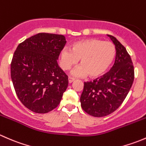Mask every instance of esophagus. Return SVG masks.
<instances>
[{
	"label": "esophagus",
	"instance_id": "34e87169",
	"mask_svg": "<svg viewBox=\"0 0 146 146\" xmlns=\"http://www.w3.org/2000/svg\"><path fill=\"white\" fill-rule=\"evenodd\" d=\"M74 80H75V79L73 78H71V77L68 78V82H69V83H71V82H73V81H74Z\"/></svg>",
	"mask_w": 146,
	"mask_h": 146
}]
</instances>
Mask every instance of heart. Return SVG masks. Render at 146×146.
<instances>
[{
    "label": "heart",
    "instance_id": "1",
    "mask_svg": "<svg viewBox=\"0 0 146 146\" xmlns=\"http://www.w3.org/2000/svg\"><path fill=\"white\" fill-rule=\"evenodd\" d=\"M116 55L115 46L110 42L90 39L73 44L71 50L61 51V66L63 70H69L80 59V66L71 72L73 76L99 77L104 74L112 64Z\"/></svg>",
    "mask_w": 146,
    "mask_h": 146
}]
</instances>
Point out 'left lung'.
Masks as SVG:
<instances>
[{
	"label": "left lung",
	"instance_id": "obj_1",
	"mask_svg": "<svg viewBox=\"0 0 146 146\" xmlns=\"http://www.w3.org/2000/svg\"><path fill=\"white\" fill-rule=\"evenodd\" d=\"M115 46V62L111 70L93 81L84 83L80 96L82 110L95 117L114 112L122 104L133 84L134 69L126 48L114 36L107 35Z\"/></svg>",
	"mask_w": 146,
	"mask_h": 146
}]
</instances>
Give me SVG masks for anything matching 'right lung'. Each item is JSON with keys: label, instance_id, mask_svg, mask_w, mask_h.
Segmentation results:
<instances>
[{"label": "right lung", "instance_id": "right-lung-1", "mask_svg": "<svg viewBox=\"0 0 146 146\" xmlns=\"http://www.w3.org/2000/svg\"><path fill=\"white\" fill-rule=\"evenodd\" d=\"M66 43L64 35L39 33L16 48L11 79L20 102L35 113L49 112L59 104L68 85L57 60Z\"/></svg>", "mask_w": 146, "mask_h": 146}]
</instances>
